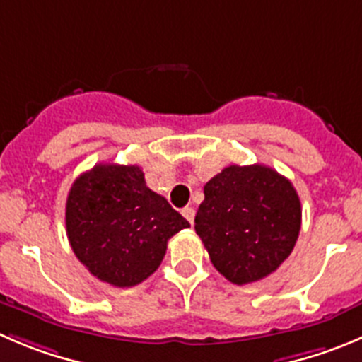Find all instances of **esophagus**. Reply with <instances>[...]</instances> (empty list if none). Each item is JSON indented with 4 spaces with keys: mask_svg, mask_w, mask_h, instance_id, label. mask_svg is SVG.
<instances>
[{
    "mask_svg": "<svg viewBox=\"0 0 362 362\" xmlns=\"http://www.w3.org/2000/svg\"><path fill=\"white\" fill-rule=\"evenodd\" d=\"M181 213H183V216H185V218H187L188 222H190L192 226H194V218H195V209L192 208V206H187V208H183V211H181Z\"/></svg>",
    "mask_w": 362,
    "mask_h": 362,
    "instance_id": "esophagus-1",
    "label": "esophagus"
}]
</instances>
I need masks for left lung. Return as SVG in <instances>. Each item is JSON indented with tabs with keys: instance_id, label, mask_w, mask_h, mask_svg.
Returning a JSON list of instances; mask_svg holds the SVG:
<instances>
[{
	"instance_id": "left-lung-1",
	"label": "left lung",
	"mask_w": 362,
	"mask_h": 362,
	"mask_svg": "<svg viewBox=\"0 0 362 362\" xmlns=\"http://www.w3.org/2000/svg\"><path fill=\"white\" fill-rule=\"evenodd\" d=\"M300 223V199L290 179L264 165H229L206 183L195 233L213 267L242 286L281 267Z\"/></svg>"
}]
</instances>
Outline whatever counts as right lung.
I'll return each mask as SVG.
<instances>
[{
	"instance_id": "right-lung-1",
	"label": "right lung",
	"mask_w": 362,
	"mask_h": 362,
	"mask_svg": "<svg viewBox=\"0 0 362 362\" xmlns=\"http://www.w3.org/2000/svg\"><path fill=\"white\" fill-rule=\"evenodd\" d=\"M65 226L76 257L94 277L132 288L156 272L168 240L190 223L147 188L140 167L99 163L72 183Z\"/></svg>"
}]
</instances>
